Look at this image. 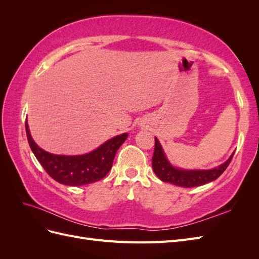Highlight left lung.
<instances>
[{"label": "left lung", "instance_id": "left-lung-1", "mask_svg": "<svg viewBox=\"0 0 259 259\" xmlns=\"http://www.w3.org/2000/svg\"><path fill=\"white\" fill-rule=\"evenodd\" d=\"M154 152L152 156V168L155 175L158 176L162 182L173 184L178 187L192 188L205 185L207 183L213 182L221 176L226 168L230 164L234 152L230 155L222 165H219L213 169H193L187 170L182 168H176L168 162L163 149L159 143V140L154 137Z\"/></svg>", "mask_w": 259, "mask_h": 259}]
</instances>
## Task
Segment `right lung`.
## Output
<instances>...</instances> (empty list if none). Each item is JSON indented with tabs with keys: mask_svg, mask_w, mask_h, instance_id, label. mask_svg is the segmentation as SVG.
<instances>
[{
	"mask_svg": "<svg viewBox=\"0 0 259 259\" xmlns=\"http://www.w3.org/2000/svg\"><path fill=\"white\" fill-rule=\"evenodd\" d=\"M28 143L37 161L53 179L67 186H82L103 179L112 167L115 153L128 134L109 139L96 150L82 155H58L44 151L30 135L26 120Z\"/></svg>",
	"mask_w": 259,
	"mask_h": 259,
	"instance_id": "obj_1",
	"label": "right lung"
}]
</instances>
